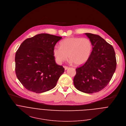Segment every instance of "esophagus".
Instances as JSON below:
<instances>
[{"label":"esophagus","mask_w":126,"mask_h":126,"mask_svg":"<svg viewBox=\"0 0 126 126\" xmlns=\"http://www.w3.org/2000/svg\"><path fill=\"white\" fill-rule=\"evenodd\" d=\"M64 69H65V70H67V69L69 68V67H67V66H64Z\"/></svg>","instance_id":"esophagus-1"}]
</instances>
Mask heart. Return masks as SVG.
I'll return each mask as SVG.
<instances>
[{
  "mask_svg": "<svg viewBox=\"0 0 126 126\" xmlns=\"http://www.w3.org/2000/svg\"><path fill=\"white\" fill-rule=\"evenodd\" d=\"M60 46H55L53 54L56 62L60 64L68 58L76 66H82L89 60L93 51L91 41L87 38L68 37L60 43Z\"/></svg>",
  "mask_w": 126,
  "mask_h": 126,
  "instance_id": "1",
  "label": "heart"
}]
</instances>
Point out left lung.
I'll return each mask as SVG.
<instances>
[{
	"mask_svg": "<svg viewBox=\"0 0 126 126\" xmlns=\"http://www.w3.org/2000/svg\"><path fill=\"white\" fill-rule=\"evenodd\" d=\"M91 41L93 51L88 61L76 69L73 82L80 92L93 94L103 90L110 81L116 68V59L113 47L101 36L85 33Z\"/></svg>",
	"mask_w": 126,
	"mask_h": 126,
	"instance_id": "obj_1",
	"label": "left lung"
}]
</instances>
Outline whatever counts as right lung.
<instances>
[{
	"instance_id": "right-lung-1",
	"label": "right lung",
	"mask_w": 126,
	"mask_h": 126,
	"mask_svg": "<svg viewBox=\"0 0 126 126\" xmlns=\"http://www.w3.org/2000/svg\"><path fill=\"white\" fill-rule=\"evenodd\" d=\"M62 37L40 33L25 39L15 54L16 76L28 91L42 93L53 89L64 72L55 62L53 49Z\"/></svg>"
}]
</instances>
